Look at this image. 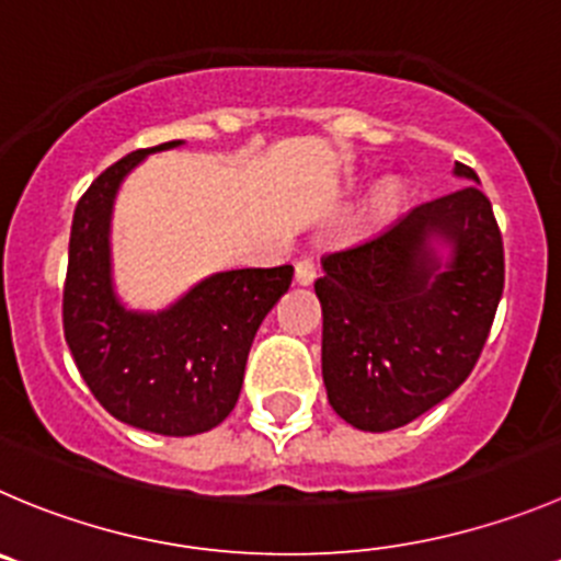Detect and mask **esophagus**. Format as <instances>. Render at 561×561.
Masks as SVG:
<instances>
[{
    "label": "esophagus",
    "mask_w": 561,
    "mask_h": 561,
    "mask_svg": "<svg viewBox=\"0 0 561 561\" xmlns=\"http://www.w3.org/2000/svg\"><path fill=\"white\" fill-rule=\"evenodd\" d=\"M295 280H297V286H311L313 280H317V266H313V261H308V259L297 261Z\"/></svg>",
    "instance_id": "esophagus-1"
}]
</instances>
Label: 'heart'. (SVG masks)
I'll use <instances>...</instances> for the list:
<instances>
[{
	"mask_svg": "<svg viewBox=\"0 0 561 561\" xmlns=\"http://www.w3.org/2000/svg\"><path fill=\"white\" fill-rule=\"evenodd\" d=\"M402 206V186L397 181H382L375 186L369 197V220L371 222H388Z\"/></svg>",
	"mask_w": 561,
	"mask_h": 561,
	"instance_id": "heart-1",
	"label": "heart"
}]
</instances>
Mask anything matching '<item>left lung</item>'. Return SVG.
Segmentation results:
<instances>
[{
    "instance_id": "obj_1",
    "label": "left lung",
    "mask_w": 561,
    "mask_h": 561,
    "mask_svg": "<svg viewBox=\"0 0 561 561\" xmlns=\"http://www.w3.org/2000/svg\"><path fill=\"white\" fill-rule=\"evenodd\" d=\"M375 239L322 259V377L346 424L388 432L444 402L471 375L501 291L504 244L479 175Z\"/></svg>"
}]
</instances>
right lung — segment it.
Here are the masks:
<instances>
[{"label": "right lung", "mask_w": 561, "mask_h": 561, "mask_svg": "<svg viewBox=\"0 0 561 561\" xmlns=\"http://www.w3.org/2000/svg\"><path fill=\"white\" fill-rule=\"evenodd\" d=\"M181 146L131 151L90 184L73 211L62 291L68 350L101 408L170 437L201 435L228 419L255 333L295 275L291 264L211 272L159 311L121 297L112 264L115 197L137 164Z\"/></svg>", "instance_id": "1"}]
</instances>
